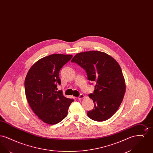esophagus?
<instances>
[{
    "mask_svg": "<svg viewBox=\"0 0 153 153\" xmlns=\"http://www.w3.org/2000/svg\"><path fill=\"white\" fill-rule=\"evenodd\" d=\"M84 97H85V96L83 95V94H80V96L78 97V99L80 100L82 99L83 98H84Z\"/></svg>",
    "mask_w": 153,
    "mask_h": 153,
    "instance_id": "34e87169",
    "label": "esophagus"
}]
</instances>
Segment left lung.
<instances>
[{
  "instance_id": "obj_1",
  "label": "left lung",
  "mask_w": 153,
  "mask_h": 153,
  "mask_svg": "<svg viewBox=\"0 0 153 153\" xmlns=\"http://www.w3.org/2000/svg\"><path fill=\"white\" fill-rule=\"evenodd\" d=\"M71 62L84 69L88 79L96 84L94 94L89 95L94 108L88 111V117L97 122L108 119L119 108L126 92L120 66L113 57L99 51L77 53Z\"/></svg>"
}]
</instances>
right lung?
Instances as JSON below:
<instances>
[{"label":"right lung","mask_w":153,"mask_h":153,"mask_svg":"<svg viewBox=\"0 0 153 153\" xmlns=\"http://www.w3.org/2000/svg\"><path fill=\"white\" fill-rule=\"evenodd\" d=\"M72 55L54 54L39 59L27 72L25 81L26 96L31 108L42 121L56 124L62 121L73 99L65 97L57 90L62 67Z\"/></svg>","instance_id":"right-lung-1"}]
</instances>
